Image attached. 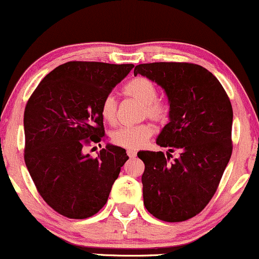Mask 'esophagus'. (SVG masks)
<instances>
[{
	"mask_svg": "<svg viewBox=\"0 0 259 259\" xmlns=\"http://www.w3.org/2000/svg\"><path fill=\"white\" fill-rule=\"evenodd\" d=\"M126 153H127V156L130 157V158H134V157H136V151H134V150H127L126 151Z\"/></svg>",
	"mask_w": 259,
	"mask_h": 259,
	"instance_id": "obj_1",
	"label": "esophagus"
}]
</instances>
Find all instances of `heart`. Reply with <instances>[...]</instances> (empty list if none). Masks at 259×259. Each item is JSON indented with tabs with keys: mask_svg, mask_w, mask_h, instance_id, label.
<instances>
[{
	"mask_svg": "<svg viewBox=\"0 0 259 259\" xmlns=\"http://www.w3.org/2000/svg\"><path fill=\"white\" fill-rule=\"evenodd\" d=\"M125 96L133 97L141 102L142 118H150L156 123H165L169 118L170 108L164 100L157 99V88L150 79L136 76L126 82L123 88ZM101 115L108 124H114L118 117V102L113 95H107L101 102ZM153 126L148 123L138 125L121 126L112 133V142L119 147L136 150L144 146L153 135Z\"/></svg>",
	"mask_w": 259,
	"mask_h": 259,
	"instance_id": "heart-1",
	"label": "heart"
}]
</instances>
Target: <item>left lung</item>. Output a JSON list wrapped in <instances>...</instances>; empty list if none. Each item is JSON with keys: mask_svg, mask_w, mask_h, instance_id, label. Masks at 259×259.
Segmentation results:
<instances>
[{"mask_svg": "<svg viewBox=\"0 0 259 259\" xmlns=\"http://www.w3.org/2000/svg\"><path fill=\"white\" fill-rule=\"evenodd\" d=\"M146 76L165 91L169 123L157 145L162 151H140L144 204L163 222H184L214 196L233 152V107L219 80L198 64L156 62L136 65L134 75ZM181 151L178 159L170 153Z\"/></svg>", "mask_w": 259, "mask_h": 259, "instance_id": "1", "label": "left lung"}]
</instances>
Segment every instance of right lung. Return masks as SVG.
<instances>
[{"instance_id": "add662e5", "label": "right lung", "mask_w": 259, "mask_h": 259, "mask_svg": "<svg viewBox=\"0 0 259 259\" xmlns=\"http://www.w3.org/2000/svg\"><path fill=\"white\" fill-rule=\"evenodd\" d=\"M134 64L73 61L47 74L24 111L26 168L37 192L59 214L85 219L108 200L124 148L107 145L96 158L82 148L105 140L101 102Z\"/></svg>"}]
</instances>
